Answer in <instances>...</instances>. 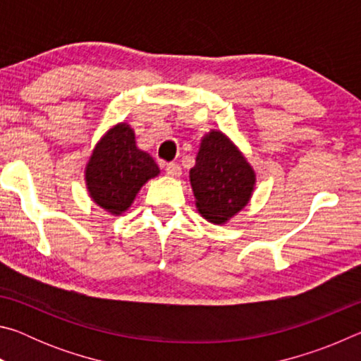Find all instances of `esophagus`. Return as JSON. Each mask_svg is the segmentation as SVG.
<instances>
[{
	"label": "esophagus",
	"instance_id": "esophagus-1",
	"mask_svg": "<svg viewBox=\"0 0 361 361\" xmlns=\"http://www.w3.org/2000/svg\"><path fill=\"white\" fill-rule=\"evenodd\" d=\"M166 170H167V175L172 176V178H178V176L181 175V169L178 164H167L166 166Z\"/></svg>",
	"mask_w": 361,
	"mask_h": 361
}]
</instances>
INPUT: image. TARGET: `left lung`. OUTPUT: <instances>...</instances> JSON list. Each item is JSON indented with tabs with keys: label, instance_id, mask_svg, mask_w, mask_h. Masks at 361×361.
I'll list each match as a JSON object with an SVG mask.
<instances>
[{
	"label": "left lung",
	"instance_id": "left-lung-1",
	"mask_svg": "<svg viewBox=\"0 0 361 361\" xmlns=\"http://www.w3.org/2000/svg\"><path fill=\"white\" fill-rule=\"evenodd\" d=\"M189 181L200 215L213 224H224L248 205L256 173L237 145L213 129L200 140Z\"/></svg>",
	"mask_w": 361,
	"mask_h": 361
}]
</instances>
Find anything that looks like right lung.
<instances>
[{
  "label": "right lung",
  "instance_id": "1",
  "mask_svg": "<svg viewBox=\"0 0 361 361\" xmlns=\"http://www.w3.org/2000/svg\"><path fill=\"white\" fill-rule=\"evenodd\" d=\"M159 173L154 159L137 146L132 127L118 122L94 146L84 167V181L97 205L121 216L130 209L145 183Z\"/></svg>",
  "mask_w": 361,
  "mask_h": 361
}]
</instances>
